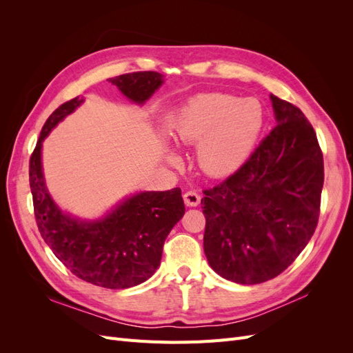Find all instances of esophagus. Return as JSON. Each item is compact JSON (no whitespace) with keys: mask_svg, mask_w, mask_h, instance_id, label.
Wrapping results in <instances>:
<instances>
[{"mask_svg":"<svg viewBox=\"0 0 353 353\" xmlns=\"http://www.w3.org/2000/svg\"><path fill=\"white\" fill-rule=\"evenodd\" d=\"M200 194L196 193V191H187V193H184V203L190 208L197 206L200 203Z\"/></svg>","mask_w":353,"mask_h":353,"instance_id":"obj_1","label":"esophagus"}]
</instances>
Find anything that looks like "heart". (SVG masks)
Segmentation results:
<instances>
[{
	"instance_id": "obj_1",
	"label": "heart",
	"mask_w": 353,
	"mask_h": 353,
	"mask_svg": "<svg viewBox=\"0 0 353 353\" xmlns=\"http://www.w3.org/2000/svg\"><path fill=\"white\" fill-rule=\"evenodd\" d=\"M263 125L262 105L254 99L230 94L194 95L170 121L174 140L197 145V163L212 178L228 176L248 160ZM176 160L175 153H169Z\"/></svg>"
}]
</instances>
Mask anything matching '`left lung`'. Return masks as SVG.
I'll use <instances>...</instances> for the list:
<instances>
[{"label":"left lung","instance_id":"1","mask_svg":"<svg viewBox=\"0 0 353 353\" xmlns=\"http://www.w3.org/2000/svg\"><path fill=\"white\" fill-rule=\"evenodd\" d=\"M276 126L236 174L205 190L203 248L212 270L259 284L290 266L314 236L324 160L312 125L271 94Z\"/></svg>","mask_w":353,"mask_h":353}]
</instances>
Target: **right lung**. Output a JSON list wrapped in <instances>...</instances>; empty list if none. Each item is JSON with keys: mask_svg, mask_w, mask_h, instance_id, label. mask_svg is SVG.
<instances>
[{"mask_svg": "<svg viewBox=\"0 0 353 353\" xmlns=\"http://www.w3.org/2000/svg\"><path fill=\"white\" fill-rule=\"evenodd\" d=\"M128 100L144 104L163 83L157 72H134L108 79ZM74 97L50 114L29 160V184L37 225L57 259L78 279L104 288H130L156 272L163 244L184 216L181 188L141 191L122 200L100 219L83 221L61 212L51 199L42 172V141L59 122L77 110Z\"/></svg>", "mask_w": 353, "mask_h": 353, "instance_id": "obj_1", "label": "right lung"}]
</instances>
